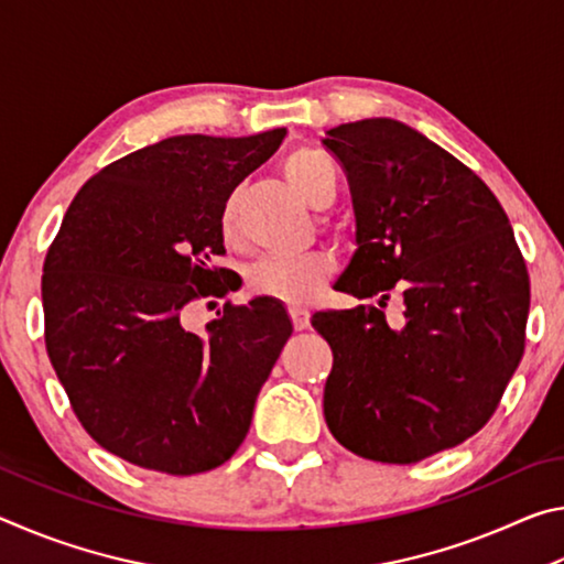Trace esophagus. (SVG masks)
<instances>
[{"instance_id": "obj_1", "label": "esophagus", "mask_w": 564, "mask_h": 564, "mask_svg": "<svg viewBox=\"0 0 564 564\" xmlns=\"http://www.w3.org/2000/svg\"><path fill=\"white\" fill-rule=\"evenodd\" d=\"M289 313H291V321H293L295 330L308 328V308H303V305H291Z\"/></svg>"}]
</instances>
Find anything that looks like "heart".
<instances>
[{
    "label": "heart",
    "mask_w": 564,
    "mask_h": 564,
    "mask_svg": "<svg viewBox=\"0 0 564 564\" xmlns=\"http://www.w3.org/2000/svg\"><path fill=\"white\" fill-rule=\"evenodd\" d=\"M283 174L289 184L299 191L311 204H321L326 198L336 196L338 186V169L328 154L318 149H295L293 154L283 161ZM218 234H221L226 246L236 243V202L228 198L218 214ZM336 263L328 253H303L295 259H263L246 275L248 291L253 295H265V299L301 305L316 299Z\"/></svg>",
    "instance_id": "1"
}]
</instances>
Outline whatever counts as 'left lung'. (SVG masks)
Returning a JSON list of instances; mask_svg holds the SVG:
<instances>
[{"instance_id": "obj_1", "label": "left lung", "mask_w": 564, "mask_h": 564, "mask_svg": "<svg viewBox=\"0 0 564 564\" xmlns=\"http://www.w3.org/2000/svg\"><path fill=\"white\" fill-rule=\"evenodd\" d=\"M323 144L356 208L358 251L338 291L378 299L311 318L333 350L323 415L350 453L417 463L498 410L524 352L528 265L488 184L423 133L362 119ZM393 294L401 316L390 324Z\"/></svg>"}]
</instances>
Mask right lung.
I'll list each match as a JSON object with an SVG mask.
<instances>
[{"label":"right lung","mask_w":564,"mask_h":564,"mask_svg":"<svg viewBox=\"0 0 564 564\" xmlns=\"http://www.w3.org/2000/svg\"><path fill=\"white\" fill-rule=\"evenodd\" d=\"M283 137H171L74 196L44 259V346L84 431L121 460L196 475L243 443L291 321L265 295L226 301L206 336L184 313L234 291L214 265L218 214Z\"/></svg>","instance_id":"1"}]
</instances>
